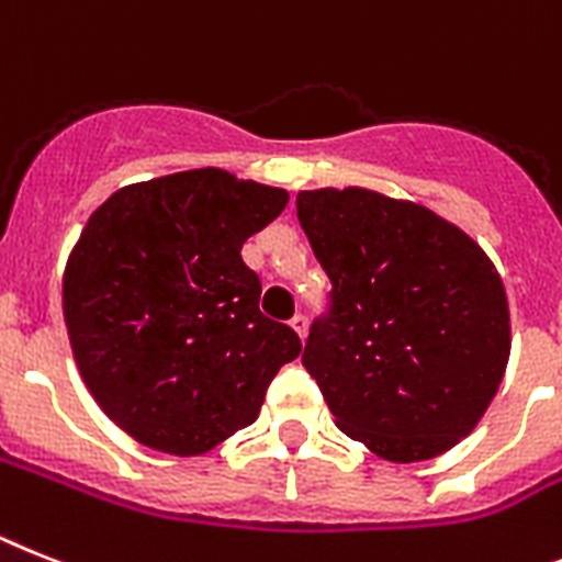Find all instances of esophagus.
<instances>
[{
  "mask_svg": "<svg viewBox=\"0 0 562 562\" xmlns=\"http://www.w3.org/2000/svg\"><path fill=\"white\" fill-rule=\"evenodd\" d=\"M291 328L300 334V339H305V334H308V317H305V314H294V319H291Z\"/></svg>",
  "mask_w": 562,
  "mask_h": 562,
  "instance_id": "esophagus-1",
  "label": "esophagus"
}]
</instances>
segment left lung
<instances>
[{"label":"left lung","mask_w":562,"mask_h":562,"mask_svg":"<svg viewBox=\"0 0 562 562\" xmlns=\"http://www.w3.org/2000/svg\"><path fill=\"white\" fill-rule=\"evenodd\" d=\"M296 216L331 280L303 366L334 423L391 463H423L469 437L508 353L506 285L463 228L369 188L296 193Z\"/></svg>","instance_id":"8db88e82"}]
</instances>
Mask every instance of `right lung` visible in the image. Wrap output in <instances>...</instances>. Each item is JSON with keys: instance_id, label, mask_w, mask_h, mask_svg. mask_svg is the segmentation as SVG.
<instances>
[{"instance_id": "add662e5", "label": "right lung", "mask_w": 562, "mask_h": 562, "mask_svg": "<svg viewBox=\"0 0 562 562\" xmlns=\"http://www.w3.org/2000/svg\"><path fill=\"white\" fill-rule=\"evenodd\" d=\"M289 191L193 168L111 193L63 273L82 383L136 442L196 457L259 417L273 374L296 360L294 328L259 311L243 243Z\"/></svg>"}]
</instances>
